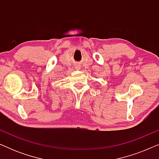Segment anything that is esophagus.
Here are the masks:
<instances>
[{
	"instance_id": "obj_1",
	"label": "esophagus",
	"mask_w": 159,
	"mask_h": 159,
	"mask_svg": "<svg viewBox=\"0 0 159 159\" xmlns=\"http://www.w3.org/2000/svg\"><path fill=\"white\" fill-rule=\"evenodd\" d=\"M75 68L76 69H80V65H76V66H75Z\"/></svg>"
}]
</instances>
